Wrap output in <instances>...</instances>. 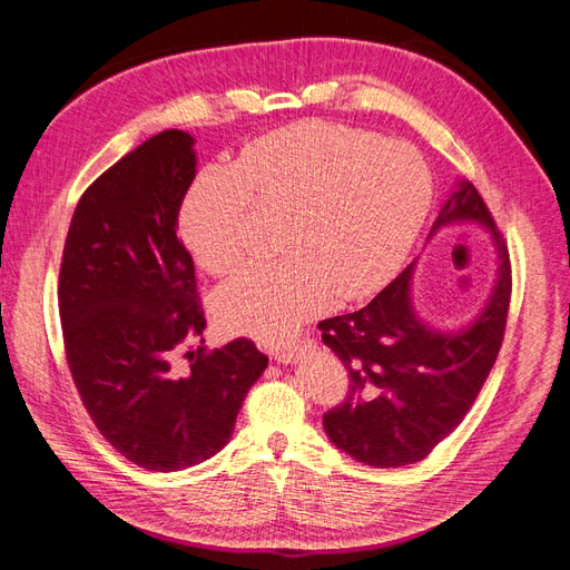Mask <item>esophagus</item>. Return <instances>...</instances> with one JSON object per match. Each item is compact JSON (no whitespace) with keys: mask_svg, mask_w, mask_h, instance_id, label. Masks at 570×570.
<instances>
[{"mask_svg":"<svg viewBox=\"0 0 570 570\" xmlns=\"http://www.w3.org/2000/svg\"><path fill=\"white\" fill-rule=\"evenodd\" d=\"M308 347H312V342H306V340H299V342H295V344H285V347H278L273 352V356L278 358V361H283V364H289V361H295L299 354H304Z\"/></svg>","mask_w":570,"mask_h":570,"instance_id":"esophagus-1","label":"esophagus"}]
</instances>
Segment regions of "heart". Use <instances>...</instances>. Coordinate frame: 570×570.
<instances>
[{"label": "heart", "instance_id": "b5f03b06", "mask_svg": "<svg viewBox=\"0 0 570 570\" xmlns=\"http://www.w3.org/2000/svg\"><path fill=\"white\" fill-rule=\"evenodd\" d=\"M254 199L287 212L285 254L223 285L216 312L230 331L275 342L333 297H368L400 271L433 204V174L416 147L371 130L333 120L273 130L187 193L180 228L206 271L247 262Z\"/></svg>", "mask_w": 570, "mask_h": 570}]
</instances>
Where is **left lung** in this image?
Listing matches in <instances>:
<instances>
[{
    "mask_svg": "<svg viewBox=\"0 0 570 570\" xmlns=\"http://www.w3.org/2000/svg\"><path fill=\"white\" fill-rule=\"evenodd\" d=\"M478 220L494 233L499 278L482 316L461 333L425 327L409 302L411 268L354 314L318 323L323 342L350 373L344 402L323 413L327 438L375 469L416 463L452 433L473 406L502 350L511 302L504 235L473 183H461L433 228Z\"/></svg>",
    "mask_w": 570,
    "mask_h": 570,
    "instance_id": "1",
    "label": "left lung"
}]
</instances>
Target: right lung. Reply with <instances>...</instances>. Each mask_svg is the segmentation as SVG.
Returning <instances> with one entry per match:
<instances>
[{
  "instance_id": "add662e5",
  "label": "right lung",
  "mask_w": 570,
  "mask_h": 570,
  "mask_svg": "<svg viewBox=\"0 0 570 570\" xmlns=\"http://www.w3.org/2000/svg\"><path fill=\"white\" fill-rule=\"evenodd\" d=\"M193 137L164 130L85 189L59 268L66 361L92 423L147 471H183L228 444L268 356L247 337L206 352L193 254L176 233Z\"/></svg>"
}]
</instances>
